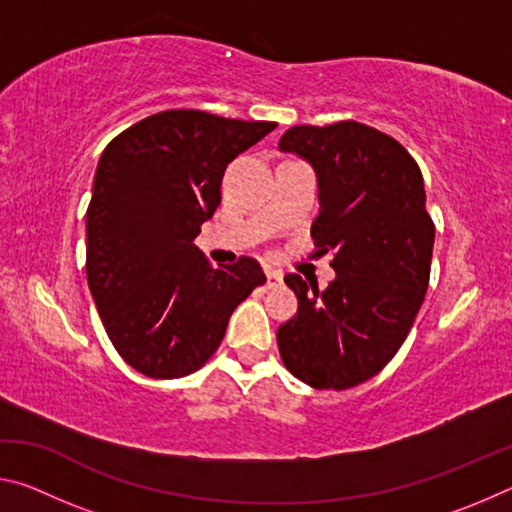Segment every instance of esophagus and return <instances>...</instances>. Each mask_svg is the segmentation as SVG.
Returning <instances> with one entry per match:
<instances>
[{"label": "esophagus", "mask_w": 512, "mask_h": 512, "mask_svg": "<svg viewBox=\"0 0 512 512\" xmlns=\"http://www.w3.org/2000/svg\"><path fill=\"white\" fill-rule=\"evenodd\" d=\"M282 280H284L282 271H275V268H268V271H266V287H268V289L280 287Z\"/></svg>", "instance_id": "esophagus-1"}]
</instances>
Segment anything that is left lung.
Wrapping results in <instances>:
<instances>
[{"mask_svg":"<svg viewBox=\"0 0 512 512\" xmlns=\"http://www.w3.org/2000/svg\"><path fill=\"white\" fill-rule=\"evenodd\" d=\"M280 151L316 171L311 239L334 253L336 280L318 291L296 273L284 277L298 314L277 329V348L293 377L345 391L395 357L424 302L436 228L422 171L400 142L359 121L293 126Z\"/></svg>","mask_w":512,"mask_h":512,"instance_id":"8db88e82","label":"left lung"}]
</instances>
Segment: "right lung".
<instances>
[{
	"mask_svg": "<svg viewBox=\"0 0 512 512\" xmlns=\"http://www.w3.org/2000/svg\"><path fill=\"white\" fill-rule=\"evenodd\" d=\"M275 126L164 110L101 153L85 273L108 339L142 375L178 379L205 366L232 311L266 282L257 259L214 268L194 239L221 203L228 162Z\"/></svg>",
	"mask_w": 512,
	"mask_h": 512,
	"instance_id": "right-lung-1",
	"label": "right lung"
}]
</instances>
